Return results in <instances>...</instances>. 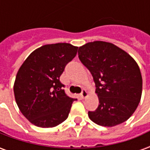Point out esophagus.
I'll use <instances>...</instances> for the list:
<instances>
[{"label":"esophagus","mask_w":150,"mask_h":150,"mask_svg":"<svg viewBox=\"0 0 150 150\" xmlns=\"http://www.w3.org/2000/svg\"><path fill=\"white\" fill-rule=\"evenodd\" d=\"M80 96H82V98H86L87 96H88V92L86 91V90H84V89H83V90L82 91Z\"/></svg>","instance_id":"1"}]
</instances>
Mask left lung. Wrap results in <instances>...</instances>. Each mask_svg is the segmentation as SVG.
Listing matches in <instances>:
<instances>
[{
	"label": "left lung",
	"mask_w": 150,
	"mask_h": 150,
	"mask_svg": "<svg viewBox=\"0 0 150 150\" xmlns=\"http://www.w3.org/2000/svg\"><path fill=\"white\" fill-rule=\"evenodd\" d=\"M79 58L90 71L96 83L99 106L89 118L99 125H117L132 116L142 92V77L137 63L112 43L96 41L79 49Z\"/></svg>",
	"instance_id": "1"
}]
</instances>
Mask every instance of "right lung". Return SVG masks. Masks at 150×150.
<instances>
[{
	"mask_svg": "<svg viewBox=\"0 0 150 150\" xmlns=\"http://www.w3.org/2000/svg\"><path fill=\"white\" fill-rule=\"evenodd\" d=\"M78 47L69 43L45 45L28 56L15 79V100L25 117L42 128L59 125L67 117L75 99L66 94L59 80Z\"/></svg>",
	"mask_w": 150,
	"mask_h": 150,
	"instance_id": "right-lung-1",
	"label": "right lung"
}]
</instances>
